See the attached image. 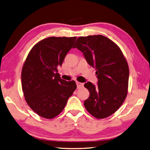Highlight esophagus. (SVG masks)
Listing matches in <instances>:
<instances>
[{
	"mask_svg": "<svg viewBox=\"0 0 150 150\" xmlns=\"http://www.w3.org/2000/svg\"><path fill=\"white\" fill-rule=\"evenodd\" d=\"M76 85H77V88H82L84 86L83 83H79V82H76Z\"/></svg>",
	"mask_w": 150,
	"mask_h": 150,
	"instance_id": "34e87169",
	"label": "esophagus"
}]
</instances>
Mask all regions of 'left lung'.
<instances>
[{
  "label": "left lung",
  "mask_w": 150,
  "mask_h": 150,
  "mask_svg": "<svg viewBox=\"0 0 150 150\" xmlns=\"http://www.w3.org/2000/svg\"><path fill=\"white\" fill-rule=\"evenodd\" d=\"M78 48L89 65L96 69L97 85L88 82L84 87L89 97L84 105L91 115L105 118L115 112L128 93L129 67L121 49L110 39L101 35L78 38Z\"/></svg>",
  "instance_id": "left-lung-1"
}]
</instances>
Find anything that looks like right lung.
I'll return each instance as SVG.
<instances>
[{
  "label": "right lung",
  "instance_id": "add662e5",
  "mask_svg": "<svg viewBox=\"0 0 150 150\" xmlns=\"http://www.w3.org/2000/svg\"><path fill=\"white\" fill-rule=\"evenodd\" d=\"M76 40V37H50L40 40L32 48L22 67L25 101L44 118L60 114L77 88L74 81L61 79L57 70Z\"/></svg>",
  "mask_w": 150,
  "mask_h": 150
}]
</instances>
